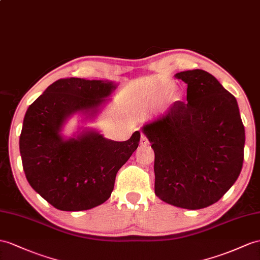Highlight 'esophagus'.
Returning a JSON list of instances; mask_svg holds the SVG:
<instances>
[{
  "label": "esophagus",
  "mask_w": 260,
  "mask_h": 260,
  "mask_svg": "<svg viewBox=\"0 0 260 260\" xmlns=\"http://www.w3.org/2000/svg\"><path fill=\"white\" fill-rule=\"evenodd\" d=\"M140 144H141V145H148V144H149L148 138H147V136H145L144 134H142V135H141V141H140Z\"/></svg>",
  "instance_id": "34e87169"
}]
</instances>
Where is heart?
Masks as SVG:
<instances>
[{
    "mask_svg": "<svg viewBox=\"0 0 260 260\" xmlns=\"http://www.w3.org/2000/svg\"><path fill=\"white\" fill-rule=\"evenodd\" d=\"M173 88H174L173 86H169V87H168V89L171 91V90H173Z\"/></svg>",
    "mask_w": 260,
    "mask_h": 260,
    "instance_id": "b5f03b06",
    "label": "heart"
}]
</instances>
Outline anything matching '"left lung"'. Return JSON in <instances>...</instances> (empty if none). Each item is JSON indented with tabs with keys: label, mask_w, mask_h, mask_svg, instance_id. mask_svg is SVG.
<instances>
[{
	"label": "left lung",
	"mask_w": 260,
	"mask_h": 260,
	"mask_svg": "<svg viewBox=\"0 0 260 260\" xmlns=\"http://www.w3.org/2000/svg\"><path fill=\"white\" fill-rule=\"evenodd\" d=\"M186 101L143 126L154 150V192L171 205L200 210L219 201L239 176L245 129L236 98L202 69L175 75Z\"/></svg>",
	"instance_id": "1"
}]
</instances>
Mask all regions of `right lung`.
I'll return each instance as SVG.
<instances>
[{
    "label": "right lung",
    "mask_w": 260,
    "mask_h": 260,
    "mask_svg": "<svg viewBox=\"0 0 260 260\" xmlns=\"http://www.w3.org/2000/svg\"><path fill=\"white\" fill-rule=\"evenodd\" d=\"M115 88L111 81L59 79L25 113L20 137L23 169L29 185L57 210H90L110 198L119 169L140 142V131L118 142L91 131L64 140L65 120L93 111Z\"/></svg>",
    "instance_id": "1"
}]
</instances>
